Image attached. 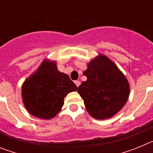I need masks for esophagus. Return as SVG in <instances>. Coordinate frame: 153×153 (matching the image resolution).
Segmentation results:
<instances>
[{"mask_svg":"<svg viewBox=\"0 0 153 153\" xmlns=\"http://www.w3.org/2000/svg\"><path fill=\"white\" fill-rule=\"evenodd\" d=\"M74 83H75L76 86H77V87H78V86H79V85H80V82H79V80H76V81H75V82H74Z\"/></svg>","mask_w":153,"mask_h":153,"instance_id":"1","label":"esophagus"}]
</instances>
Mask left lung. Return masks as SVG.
Returning <instances> with one entry per match:
<instances>
[{"label":"left lung","mask_w":153,"mask_h":153,"mask_svg":"<svg viewBox=\"0 0 153 153\" xmlns=\"http://www.w3.org/2000/svg\"><path fill=\"white\" fill-rule=\"evenodd\" d=\"M87 79L77 92L86 111L93 118H111L122 109L129 98V82L117 65L103 54H99L83 72Z\"/></svg>","instance_id":"8db88e82"}]
</instances>
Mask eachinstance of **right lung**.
<instances>
[{
  "label": "right lung",
  "mask_w": 153,
  "mask_h": 153,
  "mask_svg": "<svg viewBox=\"0 0 153 153\" xmlns=\"http://www.w3.org/2000/svg\"><path fill=\"white\" fill-rule=\"evenodd\" d=\"M77 86L67 74L57 70L55 61L44 60L22 85L23 102L30 114L44 120L56 117L63 99Z\"/></svg>",
  "instance_id": "1"
}]
</instances>
